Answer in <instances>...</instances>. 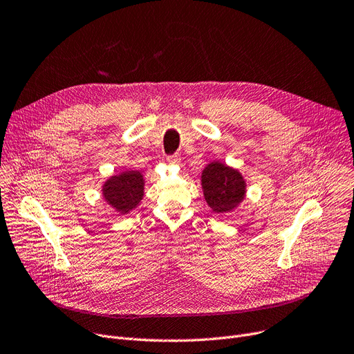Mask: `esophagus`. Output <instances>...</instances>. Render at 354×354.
Returning a JSON list of instances; mask_svg holds the SVG:
<instances>
[{"label":"esophagus","instance_id":"1","mask_svg":"<svg viewBox=\"0 0 354 354\" xmlns=\"http://www.w3.org/2000/svg\"><path fill=\"white\" fill-rule=\"evenodd\" d=\"M167 162L172 163V165H178V163H180V156H179L178 153L171 155V156H167Z\"/></svg>","mask_w":354,"mask_h":354}]
</instances>
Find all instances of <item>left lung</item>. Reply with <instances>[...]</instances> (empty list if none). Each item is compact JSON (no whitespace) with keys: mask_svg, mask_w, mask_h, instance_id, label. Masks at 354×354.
Returning a JSON list of instances; mask_svg holds the SVG:
<instances>
[{"mask_svg":"<svg viewBox=\"0 0 354 354\" xmlns=\"http://www.w3.org/2000/svg\"><path fill=\"white\" fill-rule=\"evenodd\" d=\"M245 187L243 175L224 163L212 162L202 172L203 196L216 214L230 212L243 202Z\"/></svg>","mask_w":354,"mask_h":354,"instance_id":"1","label":"left lung"}]
</instances>
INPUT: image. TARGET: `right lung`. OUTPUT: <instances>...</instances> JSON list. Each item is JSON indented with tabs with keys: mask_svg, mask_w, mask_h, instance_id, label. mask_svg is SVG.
Returning a JSON list of instances; mask_svg holds the SVG:
<instances>
[{
	"mask_svg": "<svg viewBox=\"0 0 354 354\" xmlns=\"http://www.w3.org/2000/svg\"><path fill=\"white\" fill-rule=\"evenodd\" d=\"M145 180L139 171H126L111 176L103 185V196L120 214L135 209L143 198Z\"/></svg>",
	"mask_w": 354,
	"mask_h": 354,
	"instance_id": "right-lung-1",
	"label": "right lung"
}]
</instances>
